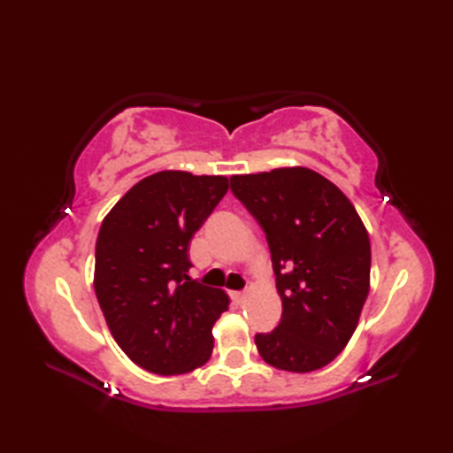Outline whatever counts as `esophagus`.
Here are the masks:
<instances>
[{
	"label": "esophagus",
	"mask_w": 453,
	"mask_h": 453,
	"mask_svg": "<svg viewBox=\"0 0 453 453\" xmlns=\"http://www.w3.org/2000/svg\"><path fill=\"white\" fill-rule=\"evenodd\" d=\"M232 297H234V302L243 303L247 300V292H232Z\"/></svg>",
	"instance_id": "34e87169"
}]
</instances>
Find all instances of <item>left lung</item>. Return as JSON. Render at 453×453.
Wrapping results in <instances>:
<instances>
[{
    "label": "left lung",
    "mask_w": 453,
    "mask_h": 453,
    "mask_svg": "<svg viewBox=\"0 0 453 453\" xmlns=\"http://www.w3.org/2000/svg\"><path fill=\"white\" fill-rule=\"evenodd\" d=\"M232 190L265 229L282 300L257 350L276 370H319L352 339L370 292L364 221L334 182L300 165L234 175Z\"/></svg>",
    "instance_id": "left-lung-1"
}]
</instances>
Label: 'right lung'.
Wrapping results in <instances>:
<instances>
[{"instance_id":"right-lung-1","label":"right lung","mask_w":453,"mask_h":453,"mask_svg":"<svg viewBox=\"0 0 453 453\" xmlns=\"http://www.w3.org/2000/svg\"><path fill=\"white\" fill-rule=\"evenodd\" d=\"M224 175L159 171L104 216L93 286L111 334L140 368L159 375L204 365L229 297L188 276L190 239L227 192Z\"/></svg>"}]
</instances>
